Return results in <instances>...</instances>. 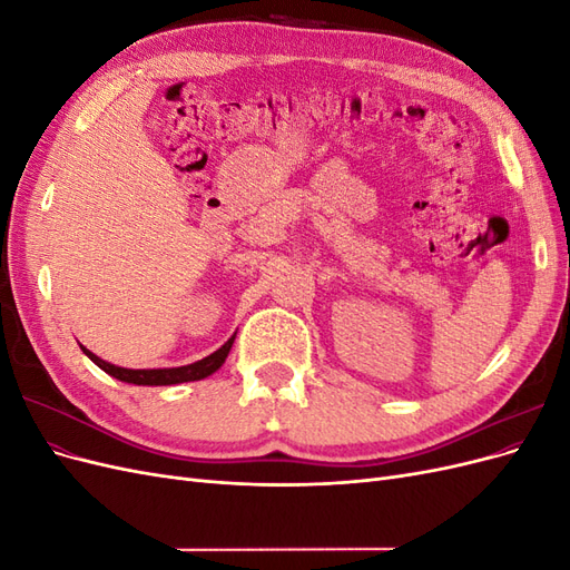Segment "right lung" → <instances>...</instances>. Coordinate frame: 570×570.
Listing matches in <instances>:
<instances>
[{"mask_svg": "<svg viewBox=\"0 0 570 570\" xmlns=\"http://www.w3.org/2000/svg\"><path fill=\"white\" fill-rule=\"evenodd\" d=\"M233 342H235V335L226 344H223L220 350H216L209 356H204L202 361H195V364L178 366V368H137V371L114 366V364H109V361L92 354L90 350H85V347H80V350L85 352V356H90V361H95V364L101 371L118 377V381H124V383H132V385H178V383H189V381H202V377L216 373L223 366V361H226V356L233 347Z\"/></svg>", "mask_w": 570, "mask_h": 570, "instance_id": "add662e5", "label": "right lung"}]
</instances>
